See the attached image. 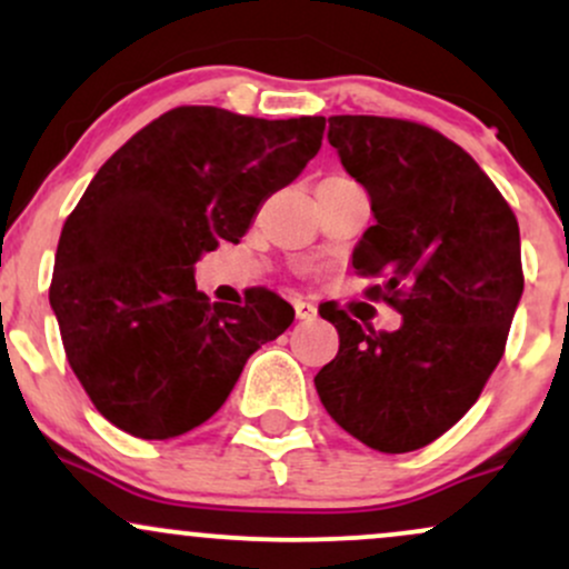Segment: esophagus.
<instances>
[{
	"label": "esophagus",
	"instance_id": "1",
	"mask_svg": "<svg viewBox=\"0 0 569 569\" xmlns=\"http://www.w3.org/2000/svg\"><path fill=\"white\" fill-rule=\"evenodd\" d=\"M293 310H297V318H316V307H312L310 302H302V299H297V302H293Z\"/></svg>",
	"mask_w": 569,
	"mask_h": 569
}]
</instances>
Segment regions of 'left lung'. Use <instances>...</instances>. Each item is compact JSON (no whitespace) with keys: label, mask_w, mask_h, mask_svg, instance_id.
I'll return each instance as SVG.
<instances>
[{"label":"left lung","mask_w":569,"mask_h":569,"mask_svg":"<svg viewBox=\"0 0 569 569\" xmlns=\"http://www.w3.org/2000/svg\"><path fill=\"white\" fill-rule=\"evenodd\" d=\"M329 143L367 189L375 224L352 251L401 312L367 331L337 305L339 352L316 375L339 428L377 452L436 441L473 407L506 350L525 291L519 224L498 187L455 141L393 117H329Z\"/></svg>","instance_id":"obj_1"}]
</instances>
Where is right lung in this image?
<instances>
[{
	"mask_svg": "<svg viewBox=\"0 0 569 569\" xmlns=\"http://www.w3.org/2000/svg\"><path fill=\"white\" fill-rule=\"evenodd\" d=\"M326 117L259 120L179 107L101 166L61 230L50 307L93 407L136 439L202 426L293 307L267 289L211 302L194 262L238 243L318 154Z\"/></svg>",
	"mask_w": 569,
	"mask_h": 569,
	"instance_id": "add662e5",
	"label": "right lung"
}]
</instances>
